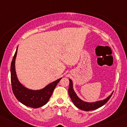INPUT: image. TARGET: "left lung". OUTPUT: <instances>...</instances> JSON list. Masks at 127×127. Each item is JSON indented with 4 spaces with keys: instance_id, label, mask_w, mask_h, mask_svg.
<instances>
[{
    "instance_id": "left-lung-1",
    "label": "left lung",
    "mask_w": 127,
    "mask_h": 127,
    "mask_svg": "<svg viewBox=\"0 0 127 127\" xmlns=\"http://www.w3.org/2000/svg\"><path fill=\"white\" fill-rule=\"evenodd\" d=\"M69 89H68V92H69V96H70V99H72V102H73L74 105L79 109L82 110L84 111H91L93 110H96L97 108H99V107H102L104 104L106 103L108 100L110 99L112 94L110 96H109L107 99L103 100V101H97L96 102L93 103H89L86 102L84 101H83L81 100L78 97L76 96V93H75L74 90L73 89V84H72V82L71 79H69Z\"/></svg>"
}]
</instances>
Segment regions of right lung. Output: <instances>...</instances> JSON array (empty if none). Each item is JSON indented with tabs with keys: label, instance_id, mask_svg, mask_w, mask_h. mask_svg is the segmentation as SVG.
Listing matches in <instances>:
<instances>
[{
	"label": "right lung",
	"instance_id": "obj_1",
	"mask_svg": "<svg viewBox=\"0 0 127 127\" xmlns=\"http://www.w3.org/2000/svg\"><path fill=\"white\" fill-rule=\"evenodd\" d=\"M17 51V48L11 64V81L14 95L21 103L26 106L34 108L42 107L48 102L54 89L61 78L57 79L40 90H31L25 88L18 81L15 71V60Z\"/></svg>",
	"mask_w": 127,
	"mask_h": 127
}]
</instances>
